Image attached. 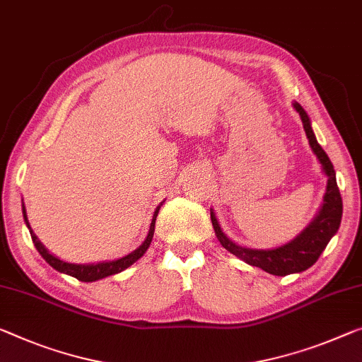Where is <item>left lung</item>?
<instances>
[{"label":"left lung","mask_w":362,"mask_h":362,"mask_svg":"<svg viewBox=\"0 0 362 362\" xmlns=\"http://www.w3.org/2000/svg\"><path fill=\"white\" fill-rule=\"evenodd\" d=\"M294 108H296L299 116H301L305 136L309 139V146L314 150L317 158H319V162L322 163V168H324L327 177H329L324 204H322L320 212L317 214L313 223L305 228L298 238H294L291 243H288L281 247L270 249V251H264V249L241 247L230 241V239L225 236V233L221 231L218 221L215 218V214L210 212L215 235L226 251L235 254L236 257L244 260V262H247L249 265L259 267V269L278 276L298 274V272H304L308 270L310 265H314L317 262V259L320 257L322 251L327 247V244H329L332 236L335 235L338 228H340L343 214L340 189L337 186L335 170H333L329 155L324 152V148H322L319 146V142H317L313 127H310L309 116L304 111V108L299 103H294Z\"/></svg>","instance_id":"left-lung-1"}]
</instances>
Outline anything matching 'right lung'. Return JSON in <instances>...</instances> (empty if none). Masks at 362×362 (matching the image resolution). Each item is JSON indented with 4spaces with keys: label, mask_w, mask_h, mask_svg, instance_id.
Here are the masks:
<instances>
[{
    "label": "right lung",
    "mask_w": 362,
    "mask_h": 362,
    "mask_svg": "<svg viewBox=\"0 0 362 362\" xmlns=\"http://www.w3.org/2000/svg\"><path fill=\"white\" fill-rule=\"evenodd\" d=\"M158 209L155 210V214H153V218H152V223H150V230H148V235L146 238V241H144L141 246L136 249L134 252L127 254L126 257H121L118 260H111V262H100V264H90V265H79V264L63 262V260H59L58 257H54V255L49 254L47 249L43 247V244L38 241L37 236L32 233V230H30V236H32L33 244H35V249L38 251V254H40L42 257L45 259L49 265L53 267L54 270L61 272V274L74 276V278H77V280H81V281H95V280H100V278L119 274V272L126 270L127 267L134 264L137 259H141L142 255L146 254V251H147L148 246H150V243H152V238H153L155 220H157ZM22 212H24V220H25L27 226H29V221H27V215H25V209H22Z\"/></svg>",
    "instance_id": "obj_1"
}]
</instances>
